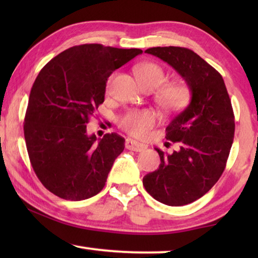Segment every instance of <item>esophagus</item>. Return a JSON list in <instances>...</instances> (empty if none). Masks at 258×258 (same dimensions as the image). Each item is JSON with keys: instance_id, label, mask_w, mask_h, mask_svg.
<instances>
[{"instance_id": "34e87169", "label": "esophagus", "mask_w": 258, "mask_h": 258, "mask_svg": "<svg viewBox=\"0 0 258 258\" xmlns=\"http://www.w3.org/2000/svg\"><path fill=\"white\" fill-rule=\"evenodd\" d=\"M125 147H126V149L133 150V151H137V152H141V151L147 149L146 145H143V143H139L138 141H134V140H132V139L126 140Z\"/></svg>"}]
</instances>
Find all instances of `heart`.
Instances as JSON below:
<instances>
[{
  "mask_svg": "<svg viewBox=\"0 0 258 258\" xmlns=\"http://www.w3.org/2000/svg\"><path fill=\"white\" fill-rule=\"evenodd\" d=\"M135 75L146 90L156 89V101L168 111L180 110L190 100V89L184 83L169 82L161 85L165 81V72L155 62H143L135 67ZM156 123L155 113L150 110H130L119 118L118 124L125 132L134 137L142 138Z\"/></svg>",
  "mask_w": 258,
  "mask_h": 258,
  "instance_id": "obj_1",
  "label": "heart"
}]
</instances>
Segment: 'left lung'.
<instances>
[{"label": "left lung", "instance_id": "8db88e82", "mask_svg": "<svg viewBox=\"0 0 258 258\" xmlns=\"http://www.w3.org/2000/svg\"><path fill=\"white\" fill-rule=\"evenodd\" d=\"M146 53L158 56L184 78L191 101L166 127V139L180 150L160 157L157 171L143 177L148 194L168 206L202 198L224 172L234 137V113L223 77L186 47L157 46Z\"/></svg>", "mask_w": 258, "mask_h": 258}]
</instances>
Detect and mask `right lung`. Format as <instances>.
<instances>
[{"mask_svg": "<svg viewBox=\"0 0 258 258\" xmlns=\"http://www.w3.org/2000/svg\"><path fill=\"white\" fill-rule=\"evenodd\" d=\"M141 53L82 44L41 69L30 90L24 135L34 172L53 195L78 202L103 189L125 139L107 133L98 141L87 135L86 124L104 101L108 77Z\"/></svg>", "mask_w": 258, "mask_h": 258, "instance_id": "add662e5", "label": "right lung"}]
</instances>
